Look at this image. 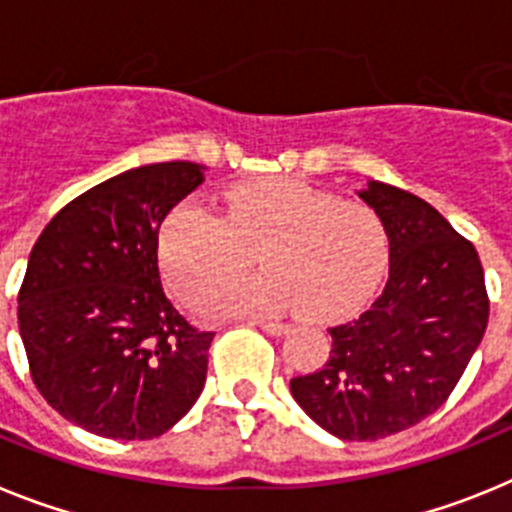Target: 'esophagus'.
<instances>
[{"label": "esophagus", "instance_id": "esophagus-1", "mask_svg": "<svg viewBox=\"0 0 512 512\" xmlns=\"http://www.w3.org/2000/svg\"><path fill=\"white\" fill-rule=\"evenodd\" d=\"M251 325L261 328L264 333H269V336H284V333H289V325L274 323V320H251Z\"/></svg>", "mask_w": 512, "mask_h": 512}]
</instances>
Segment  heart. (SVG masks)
I'll use <instances>...</instances> for the list:
<instances>
[{
  "mask_svg": "<svg viewBox=\"0 0 512 512\" xmlns=\"http://www.w3.org/2000/svg\"><path fill=\"white\" fill-rule=\"evenodd\" d=\"M253 251L266 274L207 287L194 302L200 315L302 310L310 320H341L377 292L390 264L387 228L372 207L282 176L230 187L223 217L182 202L158 235L161 269L182 300L246 269Z\"/></svg>",
  "mask_w": 512,
  "mask_h": 512,
  "instance_id": "obj_1",
  "label": "heart"
}]
</instances>
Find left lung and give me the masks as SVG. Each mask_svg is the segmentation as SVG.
<instances>
[{
  "mask_svg": "<svg viewBox=\"0 0 512 512\" xmlns=\"http://www.w3.org/2000/svg\"><path fill=\"white\" fill-rule=\"evenodd\" d=\"M356 194L387 228V284L359 318L330 328V359L289 390L341 441H377L446 402L482 343L490 302L477 251L436 207L384 182Z\"/></svg>",
  "mask_w": 512,
  "mask_h": 512,
  "instance_id": "left-lung-1",
  "label": "left lung"
}]
</instances>
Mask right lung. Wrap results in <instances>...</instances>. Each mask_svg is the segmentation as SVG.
<instances>
[{"instance_id":"obj_1","label":"right lung","mask_w":512,"mask_h":512,"mask_svg":"<svg viewBox=\"0 0 512 512\" xmlns=\"http://www.w3.org/2000/svg\"><path fill=\"white\" fill-rule=\"evenodd\" d=\"M202 182L192 161L122 171L63 207L30 251L17 297L27 364L84 431L156 438L205 387L215 333L179 315L158 274L161 223Z\"/></svg>"}]
</instances>
